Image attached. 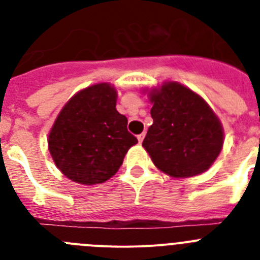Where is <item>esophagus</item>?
I'll use <instances>...</instances> for the list:
<instances>
[{
    "label": "esophagus",
    "mask_w": 260,
    "mask_h": 260,
    "mask_svg": "<svg viewBox=\"0 0 260 260\" xmlns=\"http://www.w3.org/2000/svg\"><path fill=\"white\" fill-rule=\"evenodd\" d=\"M144 137H146V134H144V133H142V134L138 135V142L142 143V142H143V139H144Z\"/></svg>",
    "instance_id": "obj_1"
}]
</instances>
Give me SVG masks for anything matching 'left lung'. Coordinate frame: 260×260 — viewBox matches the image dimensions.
<instances>
[{
	"instance_id": "8db88e82",
	"label": "left lung",
	"mask_w": 260,
	"mask_h": 260,
	"mask_svg": "<svg viewBox=\"0 0 260 260\" xmlns=\"http://www.w3.org/2000/svg\"><path fill=\"white\" fill-rule=\"evenodd\" d=\"M153 123L143 147L154 165L174 178L204 173L223 147V128L201 96L178 82L151 92Z\"/></svg>"
}]
</instances>
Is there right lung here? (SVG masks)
<instances>
[{
  "label": "right lung",
  "instance_id": "obj_1",
  "mask_svg": "<svg viewBox=\"0 0 260 260\" xmlns=\"http://www.w3.org/2000/svg\"><path fill=\"white\" fill-rule=\"evenodd\" d=\"M116 90L98 83L64 106L49 134V151L59 170L81 184L104 183L117 173L138 139L116 109Z\"/></svg>",
  "mask_w": 260,
  "mask_h": 260
}]
</instances>
